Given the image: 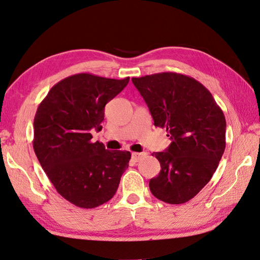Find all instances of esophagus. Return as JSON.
<instances>
[{"label": "esophagus", "instance_id": "obj_1", "mask_svg": "<svg viewBox=\"0 0 260 260\" xmlns=\"http://www.w3.org/2000/svg\"><path fill=\"white\" fill-rule=\"evenodd\" d=\"M145 156L144 153H132V159L135 161H139Z\"/></svg>", "mask_w": 260, "mask_h": 260}]
</instances>
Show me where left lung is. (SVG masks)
Listing matches in <instances>:
<instances>
[{"instance_id": "obj_1", "label": "left lung", "mask_w": 260, "mask_h": 260, "mask_svg": "<svg viewBox=\"0 0 260 260\" xmlns=\"http://www.w3.org/2000/svg\"><path fill=\"white\" fill-rule=\"evenodd\" d=\"M132 82L155 127L166 129L172 140L166 151L153 154L160 172L149 180V190L165 203H186L209 182L224 152L222 109L201 82L182 74H154Z\"/></svg>"}]
</instances>
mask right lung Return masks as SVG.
Here are the masks:
<instances>
[{"instance_id":"right-lung-1","label":"right lung","mask_w":260,"mask_h":260,"mask_svg":"<svg viewBox=\"0 0 260 260\" xmlns=\"http://www.w3.org/2000/svg\"><path fill=\"white\" fill-rule=\"evenodd\" d=\"M129 82L92 74L69 76L55 84L34 120V149L62 198L81 208H95L115 195L129 166L128 151H108L92 142L102 130L104 108Z\"/></svg>"}]
</instances>
